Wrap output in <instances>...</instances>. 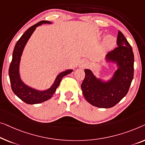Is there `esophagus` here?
I'll return each instance as SVG.
<instances>
[{
	"instance_id": "esophagus-1",
	"label": "esophagus",
	"mask_w": 145,
	"mask_h": 145,
	"mask_svg": "<svg viewBox=\"0 0 145 145\" xmlns=\"http://www.w3.org/2000/svg\"><path fill=\"white\" fill-rule=\"evenodd\" d=\"M81 65L83 66H86V65H87V62H86V61H83L81 63Z\"/></svg>"
}]
</instances>
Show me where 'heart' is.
Instances as JSON below:
<instances>
[{
  "label": "heart",
  "mask_w": 145,
  "mask_h": 145,
  "mask_svg": "<svg viewBox=\"0 0 145 145\" xmlns=\"http://www.w3.org/2000/svg\"><path fill=\"white\" fill-rule=\"evenodd\" d=\"M115 38H114V37H113V36H107L104 40L103 47H104V48L105 49H111V47H113L114 46V45L115 44Z\"/></svg>",
  "instance_id": "1"
}]
</instances>
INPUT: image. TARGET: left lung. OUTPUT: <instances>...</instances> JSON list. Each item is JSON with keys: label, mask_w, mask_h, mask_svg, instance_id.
Segmentation results:
<instances>
[{"label": "left lung", "mask_w": 145, "mask_h": 145, "mask_svg": "<svg viewBox=\"0 0 145 145\" xmlns=\"http://www.w3.org/2000/svg\"><path fill=\"white\" fill-rule=\"evenodd\" d=\"M116 43L118 46L106 56L108 60L117 62L119 66L111 81L101 83L90 70H85V77L81 89L86 101L95 107L111 108L117 104L128 93L133 78L134 55L132 47L120 31Z\"/></svg>", "instance_id": "left-lung-1"}]
</instances>
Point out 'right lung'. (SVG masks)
Masks as SVG:
<instances>
[{
  "label": "right lung",
  "instance_id": "right-lung-1",
  "mask_svg": "<svg viewBox=\"0 0 145 145\" xmlns=\"http://www.w3.org/2000/svg\"><path fill=\"white\" fill-rule=\"evenodd\" d=\"M42 23H51L48 21H41L28 29L21 37L17 41L13 51L12 60L9 68V77L11 87L14 93L27 104H37L50 99L55 93L58 86H59L62 77L72 72V70L60 73L56 79L55 83L50 88L44 92H40L26 86L21 81L19 75V65L21 54L25 44L31 37L32 32L36 29V27Z\"/></svg>",
  "mask_w": 145,
  "mask_h": 145
}]
</instances>
